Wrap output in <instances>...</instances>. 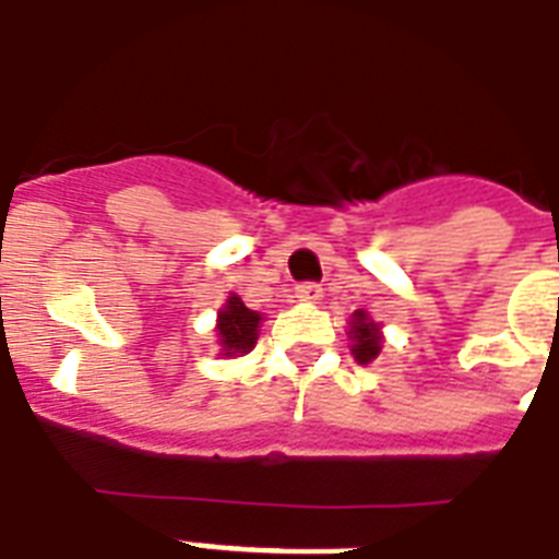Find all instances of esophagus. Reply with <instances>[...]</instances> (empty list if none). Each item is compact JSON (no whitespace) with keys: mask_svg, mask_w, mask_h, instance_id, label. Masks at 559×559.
Masks as SVG:
<instances>
[{"mask_svg":"<svg viewBox=\"0 0 559 559\" xmlns=\"http://www.w3.org/2000/svg\"><path fill=\"white\" fill-rule=\"evenodd\" d=\"M296 298H301V301H319L322 298V287L316 281H305V284L296 287Z\"/></svg>","mask_w":559,"mask_h":559,"instance_id":"1","label":"esophagus"}]
</instances>
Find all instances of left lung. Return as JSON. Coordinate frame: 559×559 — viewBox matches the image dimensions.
Listing matches in <instances>:
<instances>
[{
  "mask_svg": "<svg viewBox=\"0 0 559 559\" xmlns=\"http://www.w3.org/2000/svg\"><path fill=\"white\" fill-rule=\"evenodd\" d=\"M350 336H354V359L357 362H371L380 354V324H373L362 310L354 313V322H350Z\"/></svg>",
  "mask_w": 559,
  "mask_h": 559,
  "instance_id": "left-lung-1",
  "label": "left lung"
}]
</instances>
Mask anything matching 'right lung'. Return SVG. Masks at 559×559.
<instances>
[{
	"mask_svg": "<svg viewBox=\"0 0 559 559\" xmlns=\"http://www.w3.org/2000/svg\"><path fill=\"white\" fill-rule=\"evenodd\" d=\"M258 322L261 316L249 310V307L240 301L237 296H231L226 301V307L219 310L217 319V333L219 345L226 350V357H235V354H249L254 348V340H258Z\"/></svg>",
	"mask_w": 559,
	"mask_h": 559,
	"instance_id": "obj_1",
	"label": "right lung"
}]
</instances>
